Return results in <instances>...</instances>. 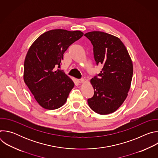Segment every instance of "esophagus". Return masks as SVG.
I'll use <instances>...</instances> for the list:
<instances>
[{"instance_id":"obj_1","label":"esophagus","mask_w":158,"mask_h":158,"mask_svg":"<svg viewBox=\"0 0 158 158\" xmlns=\"http://www.w3.org/2000/svg\"><path fill=\"white\" fill-rule=\"evenodd\" d=\"M77 82H79V83H82V82H84V79L83 78H82V79H77Z\"/></svg>"}]
</instances>
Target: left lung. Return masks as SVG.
<instances>
[{"instance_id":"8db88e82","label":"left lung","mask_w":158,"mask_h":158,"mask_svg":"<svg viewBox=\"0 0 158 158\" xmlns=\"http://www.w3.org/2000/svg\"><path fill=\"white\" fill-rule=\"evenodd\" d=\"M84 35L93 46L96 65L103 67L91 80L94 96L87 99L93 111L105 115L116 111L124 102L130 89L132 62L124 44L117 37L101 31Z\"/></svg>"}]
</instances>
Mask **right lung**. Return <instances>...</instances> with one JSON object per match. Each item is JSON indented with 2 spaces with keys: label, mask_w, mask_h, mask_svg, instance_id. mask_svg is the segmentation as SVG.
<instances>
[{
  "label": "right lung",
  "mask_w": 158,
  "mask_h": 158,
  "mask_svg": "<svg viewBox=\"0 0 158 158\" xmlns=\"http://www.w3.org/2000/svg\"><path fill=\"white\" fill-rule=\"evenodd\" d=\"M79 31L51 30L40 35L26 55L24 80L37 102L42 107L52 110L63 106L74 86L63 71V54L68 48L82 37Z\"/></svg>",
  "instance_id": "1"
}]
</instances>
